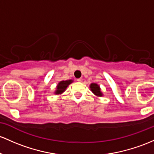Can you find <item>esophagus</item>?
I'll return each instance as SVG.
<instances>
[{
	"label": "esophagus",
	"mask_w": 154,
	"mask_h": 154,
	"mask_svg": "<svg viewBox=\"0 0 154 154\" xmlns=\"http://www.w3.org/2000/svg\"><path fill=\"white\" fill-rule=\"evenodd\" d=\"M77 81H78V82H82V78H78V79H77Z\"/></svg>",
	"instance_id": "34e87169"
}]
</instances>
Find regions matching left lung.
Wrapping results in <instances>:
<instances>
[{
  "label": "left lung",
  "mask_w": 154,
  "mask_h": 154,
  "mask_svg": "<svg viewBox=\"0 0 154 154\" xmlns=\"http://www.w3.org/2000/svg\"><path fill=\"white\" fill-rule=\"evenodd\" d=\"M90 88H91V91H92L96 96H102L103 95L102 91H101L100 87H99V85H98V84L91 83L90 85Z\"/></svg>",
  "instance_id": "8db88e82"
}]
</instances>
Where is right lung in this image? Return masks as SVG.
<instances>
[{
	"instance_id": "right-lung-1",
	"label": "right lung",
	"mask_w": 154,
	"mask_h": 154,
	"mask_svg": "<svg viewBox=\"0 0 154 154\" xmlns=\"http://www.w3.org/2000/svg\"><path fill=\"white\" fill-rule=\"evenodd\" d=\"M73 82L72 80H63L60 81V82L57 85L56 87V90L55 91V94L56 95H58V94H61L65 91L66 88L70 85L72 82Z\"/></svg>"
}]
</instances>
